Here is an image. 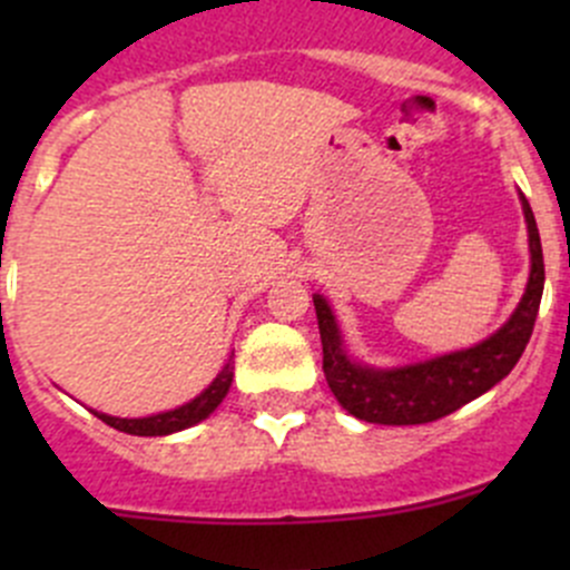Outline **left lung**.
I'll list each match as a JSON object with an SVG mask.
<instances>
[{"label": "left lung", "instance_id": "left-lung-1", "mask_svg": "<svg viewBox=\"0 0 570 570\" xmlns=\"http://www.w3.org/2000/svg\"><path fill=\"white\" fill-rule=\"evenodd\" d=\"M530 234V278L510 320L480 344L402 366H370L353 358L331 303L314 295L322 338V372L338 405L361 422L428 424L476 400L510 375L524 353L543 297V248L530 200L519 193Z\"/></svg>", "mask_w": 570, "mask_h": 570}]
</instances>
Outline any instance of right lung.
<instances>
[{
  "instance_id": "right-lung-1",
  "label": "right lung",
  "mask_w": 570,
  "mask_h": 570,
  "mask_svg": "<svg viewBox=\"0 0 570 570\" xmlns=\"http://www.w3.org/2000/svg\"><path fill=\"white\" fill-rule=\"evenodd\" d=\"M234 381V366L232 358L228 364L217 372L215 381L204 389L195 400L184 402V405L170 407V411L163 413H151V416H140V419H120V416H109V413L94 411L101 422L109 424V428L120 430V433H129V435H170L178 433V430H187L193 424L204 422L215 413V407L226 400L228 389H232Z\"/></svg>"
}]
</instances>
